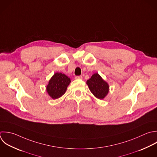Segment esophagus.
<instances>
[{
  "label": "esophagus",
  "mask_w": 157,
  "mask_h": 157,
  "mask_svg": "<svg viewBox=\"0 0 157 157\" xmlns=\"http://www.w3.org/2000/svg\"><path fill=\"white\" fill-rule=\"evenodd\" d=\"M75 78L76 79H81L82 78V76H75Z\"/></svg>",
  "instance_id": "34e87169"
}]
</instances>
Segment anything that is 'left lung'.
Masks as SVG:
<instances>
[{
    "label": "left lung",
    "mask_w": 157,
    "mask_h": 157,
    "mask_svg": "<svg viewBox=\"0 0 157 157\" xmlns=\"http://www.w3.org/2000/svg\"><path fill=\"white\" fill-rule=\"evenodd\" d=\"M87 84L90 92L98 99H103L109 92V86L101 77L98 74H94L92 77L87 81Z\"/></svg>",
    "instance_id": "8db88e82"
}]
</instances>
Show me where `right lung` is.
Here are the masks:
<instances>
[{
	"label": "right lung",
	"mask_w": 157,
	"mask_h": 157,
	"mask_svg": "<svg viewBox=\"0 0 157 157\" xmlns=\"http://www.w3.org/2000/svg\"><path fill=\"white\" fill-rule=\"evenodd\" d=\"M70 82V79L65 75L56 73L49 80L46 90L52 98L57 99L65 94Z\"/></svg>",
	"instance_id": "right-lung-1"
}]
</instances>
